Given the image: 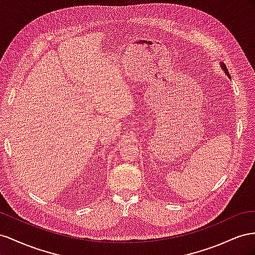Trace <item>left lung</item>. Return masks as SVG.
<instances>
[{
	"instance_id": "obj_1",
	"label": "left lung",
	"mask_w": 255,
	"mask_h": 255,
	"mask_svg": "<svg viewBox=\"0 0 255 255\" xmlns=\"http://www.w3.org/2000/svg\"><path fill=\"white\" fill-rule=\"evenodd\" d=\"M220 67L222 68V70L224 71V74L227 75L230 79H231V76H230V74H229V71H228V69H227V67H225V65L223 64V63H220Z\"/></svg>"
}]
</instances>
